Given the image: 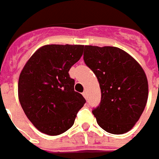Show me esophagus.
<instances>
[{"mask_svg": "<svg viewBox=\"0 0 159 159\" xmlns=\"http://www.w3.org/2000/svg\"><path fill=\"white\" fill-rule=\"evenodd\" d=\"M83 95H84V97L85 99L88 98V95H87V92L86 91H84V93H83Z\"/></svg>", "mask_w": 159, "mask_h": 159, "instance_id": "obj_1", "label": "esophagus"}]
</instances>
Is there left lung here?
I'll use <instances>...</instances> for the list:
<instances>
[{
    "instance_id": "1",
    "label": "left lung",
    "mask_w": 159,
    "mask_h": 159,
    "mask_svg": "<svg viewBox=\"0 0 159 159\" xmlns=\"http://www.w3.org/2000/svg\"><path fill=\"white\" fill-rule=\"evenodd\" d=\"M84 61L100 84L101 102L93 110L97 123L111 134L130 130L148 96L144 70L128 53L115 47L84 46Z\"/></svg>"
}]
</instances>
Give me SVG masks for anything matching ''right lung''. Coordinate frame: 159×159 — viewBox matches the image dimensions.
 <instances>
[{"label":"right lung","instance_id":"add662e5","mask_svg":"<svg viewBox=\"0 0 159 159\" xmlns=\"http://www.w3.org/2000/svg\"><path fill=\"white\" fill-rule=\"evenodd\" d=\"M82 45H46L26 63L19 78L20 105L28 119L47 135H60L74 125L85 103L75 92L69 70L83 55Z\"/></svg>","mask_w":159,"mask_h":159}]
</instances>
